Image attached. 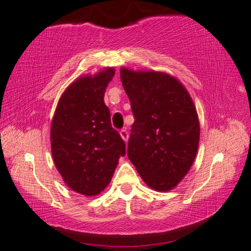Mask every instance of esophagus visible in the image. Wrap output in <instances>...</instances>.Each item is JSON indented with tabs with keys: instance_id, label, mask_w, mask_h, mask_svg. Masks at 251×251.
Here are the masks:
<instances>
[{
	"instance_id": "1",
	"label": "esophagus",
	"mask_w": 251,
	"mask_h": 251,
	"mask_svg": "<svg viewBox=\"0 0 251 251\" xmlns=\"http://www.w3.org/2000/svg\"><path fill=\"white\" fill-rule=\"evenodd\" d=\"M120 136H122V139L125 142H127V140H128V132H127V129H122V131H120Z\"/></svg>"
}]
</instances>
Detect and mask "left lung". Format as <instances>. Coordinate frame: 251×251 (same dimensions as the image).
Segmentation results:
<instances>
[{"instance_id": "1", "label": "left lung", "mask_w": 251, "mask_h": 251, "mask_svg": "<svg viewBox=\"0 0 251 251\" xmlns=\"http://www.w3.org/2000/svg\"><path fill=\"white\" fill-rule=\"evenodd\" d=\"M135 122L127 156L151 189L168 192L189 173L201 126L189 91L175 76L158 71L120 68Z\"/></svg>"}]
</instances>
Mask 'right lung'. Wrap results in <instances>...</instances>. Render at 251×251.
Returning <instances> with one entry per match:
<instances>
[{
	"label": "right lung",
	"instance_id": "1",
	"mask_svg": "<svg viewBox=\"0 0 251 251\" xmlns=\"http://www.w3.org/2000/svg\"><path fill=\"white\" fill-rule=\"evenodd\" d=\"M116 69L82 75L66 88L50 123V149L63 182L73 191L93 197L104 191L126 151L111 126L104 103Z\"/></svg>",
	"mask_w": 251,
	"mask_h": 251
}]
</instances>
